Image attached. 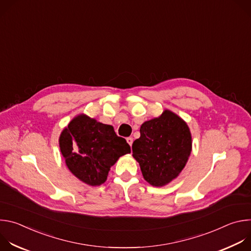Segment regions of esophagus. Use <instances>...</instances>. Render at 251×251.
I'll use <instances>...</instances> for the list:
<instances>
[{
	"label": "esophagus",
	"mask_w": 251,
	"mask_h": 251,
	"mask_svg": "<svg viewBox=\"0 0 251 251\" xmlns=\"http://www.w3.org/2000/svg\"><path fill=\"white\" fill-rule=\"evenodd\" d=\"M126 141H127V143H128V144H129L130 146L133 144V138H132V137H128V138L126 139Z\"/></svg>",
	"instance_id": "esophagus-1"
}]
</instances>
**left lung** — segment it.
Segmentation results:
<instances>
[{"instance_id":"1","label":"left lung","mask_w":251,"mask_h":251,"mask_svg":"<svg viewBox=\"0 0 251 251\" xmlns=\"http://www.w3.org/2000/svg\"><path fill=\"white\" fill-rule=\"evenodd\" d=\"M140 134L132 145L133 157L150 185L166 186L180 175L191 155L189 126L174 112L165 110L161 116L143 123Z\"/></svg>"}]
</instances>
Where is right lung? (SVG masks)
I'll list each match as a JSON object with an SVG mask.
<instances>
[{"label":"right lung","instance_id":"add662e5","mask_svg":"<svg viewBox=\"0 0 251 251\" xmlns=\"http://www.w3.org/2000/svg\"><path fill=\"white\" fill-rule=\"evenodd\" d=\"M59 148L69 171L89 186H100L117 160L131 152L111 125L85 114L71 120L59 136Z\"/></svg>","mask_w":251,"mask_h":251}]
</instances>
